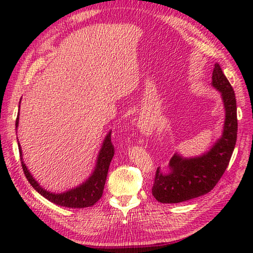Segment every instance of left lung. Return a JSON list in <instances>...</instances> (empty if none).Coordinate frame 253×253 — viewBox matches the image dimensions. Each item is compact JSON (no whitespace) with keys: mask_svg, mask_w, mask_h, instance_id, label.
<instances>
[{"mask_svg":"<svg viewBox=\"0 0 253 253\" xmlns=\"http://www.w3.org/2000/svg\"><path fill=\"white\" fill-rule=\"evenodd\" d=\"M212 85L221 92L225 107L222 136L212 148L199 157L184 158L175 153L169 169L155 173L152 195L159 202L179 203L211 191L226 170L237 140V106L232 84L216 63Z\"/></svg>","mask_w":253,"mask_h":253,"instance_id":"8db88e82","label":"left lung"}]
</instances>
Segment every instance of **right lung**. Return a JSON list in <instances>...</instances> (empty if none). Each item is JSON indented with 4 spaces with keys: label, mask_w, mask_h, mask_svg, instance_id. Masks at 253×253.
Returning a JSON list of instances; mask_svg holds the SVG:
<instances>
[{
    "label": "right lung",
    "mask_w": 253,
    "mask_h": 253,
    "mask_svg": "<svg viewBox=\"0 0 253 253\" xmlns=\"http://www.w3.org/2000/svg\"><path fill=\"white\" fill-rule=\"evenodd\" d=\"M18 124L19 112L17 114V118H16V130H17ZM18 149L20 154L21 166H23L24 173L27 177V179L30 182V185L35 188L36 191L39 192L42 197H44L49 201L61 207L82 209L93 206V204L102 197L107 171H109L110 168V163L113 157H114V146H113L111 141V131L107 133L103 143H102L98 159H96L95 168L92 171V174L89 176V178L84 182H83V184L77 186L76 188H73V189H69L65 192L61 193H53L51 191H47L39 185V182L32 177L29 169H27V166L23 160V152H21V147L19 142Z\"/></svg>",
    "instance_id": "1"
}]
</instances>
